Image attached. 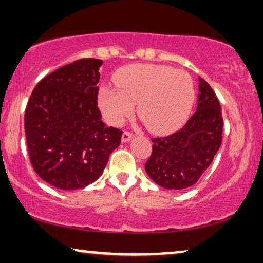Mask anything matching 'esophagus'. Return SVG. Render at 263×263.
Segmentation results:
<instances>
[{
  "label": "esophagus",
  "instance_id": "esophagus-1",
  "mask_svg": "<svg viewBox=\"0 0 263 263\" xmlns=\"http://www.w3.org/2000/svg\"><path fill=\"white\" fill-rule=\"evenodd\" d=\"M134 138V134L130 132H124L123 134H122V142H128L130 141V140Z\"/></svg>",
  "mask_w": 263,
  "mask_h": 263
}]
</instances>
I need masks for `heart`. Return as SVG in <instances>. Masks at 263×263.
<instances>
[{
	"mask_svg": "<svg viewBox=\"0 0 263 263\" xmlns=\"http://www.w3.org/2000/svg\"><path fill=\"white\" fill-rule=\"evenodd\" d=\"M115 85L99 91V107L111 124H121L134 111L149 130L163 133L181 125L192 110L194 86L185 71L157 64H133L118 70Z\"/></svg>",
	"mask_w": 263,
	"mask_h": 263,
	"instance_id": "b5f03b06",
	"label": "heart"
}]
</instances>
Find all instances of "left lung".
I'll return each instance as SVG.
<instances>
[{"mask_svg":"<svg viewBox=\"0 0 263 263\" xmlns=\"http://www.w3.org/2000/svg\"><path fill=\"white\" fill-rule=\"evenodd\" d=\"M222 116L213 89L199 78L197 109L174 134L151 139L152 154L145 164L147 175L165 189L195 184L210 166L221 145Z\"/></svg>","mask_w":263,"mask_h":263,"instance_id":"1","label":"left lung"}]
</instances>
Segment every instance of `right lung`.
I'll list each match as a JSON object with an SVG mask.
<instances>
[{
    "instance_id": "right-lung-1",
    "label": "right lung",
    "mask_w": 263,
    "mask_h": 263,
    "mask_svg": "<svg viewBox=\"0 0 263 263\" xmlns=\"http://www.w3.org/2000/svg\"><path fill=\"white\" fill-rule=\"evenodd\" d=\"M102 60L82 59L41 80L25 111L32 167L63 190L82 189L99 178L122 130L106 127L98 107Z\"/></svg>"
}]
</instances>
